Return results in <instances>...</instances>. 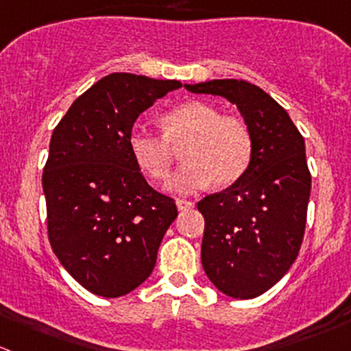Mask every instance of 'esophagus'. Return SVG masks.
Wrapping results in <instances>:
<instances>
[{"label": "esophagus", "mask_w": 351, "mask_h": 351, "mask_svg": "<svg viewBox=\"0 0 351 351\" xmlns=\"http://www.w3.org/2000/svg\"><path fill=\"white\" fill-rule=\"evenodd\" d=\"M176 205H178L179 212H186V210H191L193 206H195V203L189 202V199H178V202H176Z\"/></svg>", "instance_id": "34e87169"}]
</instances>
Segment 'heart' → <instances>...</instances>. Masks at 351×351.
<instances>
[{
    "instance_id": "b5f03b06",
    "label": "heart",
    "mask_w": 351,
    "mask_h": 351,
    "mask_svg": "<svg viewBox=\"0 0 351 351\" xmlns=\"http://www.w3.org/2000/svg\"><path fill=\"white\" fill-rule=\"evenodd\" d=\"M163 136L136 125L129 132V152L138 169L153 181H163L176 152L184 160L167 188L173 193H193L206 188H228L248 172L253 160L252 129L236 115H222L205 101H188L163 113Z\"/></svg>"
}]
</instances>
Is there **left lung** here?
<instances>
[{"mask_svg":"<svg viewBox=\"0 0 351 351\" xmlns=\"http://www.w3.org/2000/svg\"><path fill=\"white\" fill-rule=\"evenodd\" d=\"M238 106L255 149L248 172L205 196L202 263L219 291L250 300L272 288L296 260L306 223L310 170L305 141L288 112L258 86L238 79L184 84Z\"/></svg>","mask_w":351,"mask_h":351,"instance_id":"8db88e82","label":"left lung"}]
</instances>
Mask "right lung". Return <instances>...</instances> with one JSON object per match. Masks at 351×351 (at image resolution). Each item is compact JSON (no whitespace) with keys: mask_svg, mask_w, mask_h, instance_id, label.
Masks as SVG:
<instances>
[{"mask_svg":"<svg viewBox=\"0 0 351 351\" xmlns=\"http://www.w3.org/2000/svg\"><path fill=\"white\" fill-rule=\"evenodd\" d=\"M181 86L110 73L53 131L43 172L48 238L66 272L93 295L119 298L143 285L178 217L176 202L143 178L128 139L139 113Z\"/></svg>","mask_w":351,"mask_h":351,"instance_id":"right-lung-1","label":"right lung"}]
</instances>
